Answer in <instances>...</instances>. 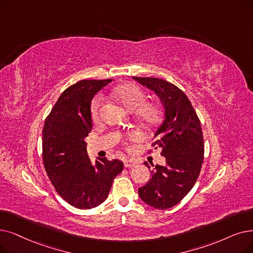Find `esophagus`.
<instances>
[{
    "label": "esophagus",
    "instance_id": "34e87169",
    "mask_svg": "<svg viewBox=\"0 0 253 253\" xmlns=\"http://www.w3.org/2000/svg\"><path fill=\"white\" fill-rule=\"evenodd\" d=\"M124 166L125 168H133L137 166V162L133 159H126L124 160Z\"/></svg>",
    "mask_w": 253,
    "mask_h": 253
}]
</instances>
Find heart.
<instances>
[{
  "label": "heart",
  "mask_w": 253,
  "mask_h": 253,
  "mask_svg": "<svg viewBox=\"0 0 253 253\" xmlns=\"http://www.w3.org/2000/svg\"><path fill=\"white\" fill-rule=\"evenodd\" d=\"M113 98L127 111H134V116L142 127L153 129L160 122L162 116L160 106L154 101H145L146 93L140 86L131 83L121 84L113 91ZM102 111L103 100L100 96H98L92 101L90 111L91 119L94 123L100 120ZM138 137V134L134 131L127 133L125 145L129 146L136 141Z\"/></svg>",
  "instance_id": "obj_1"
}]
</instances>
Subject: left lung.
Segmentation results:
<instances>
[{
    "instance_id": "obj_1",
    "label": "left lung",
    "mask_w": 253,
    "mask_h": 253,
    "mask_svg": "<svg viewBox=\"0 0 253 253\" xmlns=\"http://www.w3.org/2000/svg\"><path fill=\"white\" fill-rule=\"evenodd\" d=\"M133 79L155 92L164 108L152 147L161 149L166 166L156 164L150 170L152 177L138 189V194L147 205L166 210L188 194L200 175L205 153L201 121L188 97L177 85L155 78ZM145 166L151 169L148 162Z\"/></svg>"
}]
</instances>
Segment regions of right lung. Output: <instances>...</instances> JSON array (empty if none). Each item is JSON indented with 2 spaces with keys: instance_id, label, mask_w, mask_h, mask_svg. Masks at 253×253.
Wrapping results in <instances>:
<instances>
[{
  "instance_id": "add662e5",
  "label": "right lung",
  "mask_w": 253,
  "mask_h": 253,
  "mask_svg": "<svg viewBox=\"0 0 253 253\" xmlns=\"http://www.w3.org/2000/svg\"><path fill=\"white\" fill-rule=\"evenodd\" d=\"M112 80H84L68 86L53 105L42 130V159L59 195L78 209H92L108 196L122 161L92 163L84 137L92 130L91 100Z\"/></svg>"
}]
</instances>
